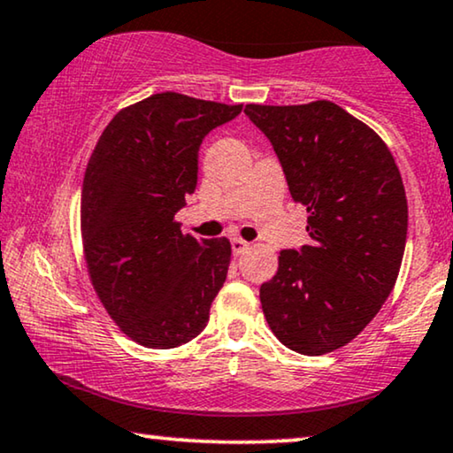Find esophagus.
Returning a JSON list of instances; mask_svg holds the SVG:
<instances>
[{"label": "esophagus", "mask_w": 453, "mask_h": 453, "mask_svg": "<svg viewBox=\"0 0 453 453\" xmlns=\"http://www.w3.org/2000/svg\"><path fill=\"white\" fill-rule=\"evenodd\" d=\"M231 248H233L234 256H241V254H245V251L250 250V243H248V241L239 239V237H233L231 239Z\"/></svg>", "instance_id": "1"}]
</instances>
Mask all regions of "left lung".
Listing matches in <instances>:
<instances>
[{
    "label": "left lung",
    "mask_w": 453,
    "mask_h": 453,
    "mask_svg": "<svg viewBox=\"0 0 453 453\" xmlns=\"http://www.w3.org/2000/svg\"><path fill=\"white\" fill-rule=\"evenodd\" d=\"M273 143L310 243L283 250L260 287L268 326L287 348L322 356L377 316L397 280L408 202L391 151L372 128L326 102L245 105Z\"/></svg>",
    "instance_id": "1"
}]
</instances>
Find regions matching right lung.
Returning a JSON list of instances; mask_svg holds the SVG:
<instances>
[{"instance_id":"right-lung-1","label":"right lung","mask_w":453,"mask_h":453,"mask_svg":"<svg viewBox=\"0 0 453 453\" xmlns=\"http://www.w3.org/2000/svg\"><path fill=\"white\" fill-rule=\"evenodd\" d=\"M241 110L156 93L110 120L87 164V270L111 320L145 348L170 349L197 337L225 283L228 239L183 234L174 214L197 187L203 137Z\"/></svg>"}]
</instances>
